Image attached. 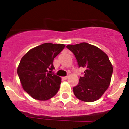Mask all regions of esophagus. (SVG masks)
<instances>
[{
  "mask_svg": "<svg viewBox=\"0 0 129 129\" xmlns=\"http://www.w3.org/2000/svg\"><path fill=\"white\" fill-rule=\"evenodd\" d=\"M68 78V76H65V77H62V79H67Z\"/></svg>",
  "mask_w": 129,
  "mask_h": 129,
  "instance_id": "1",
  "label": "esophagus"
}]
</instances>
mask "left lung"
Instances as JSON below:
<instances>
[{"instance_id": "8db88e82", "label": "left lung", "mask_w": 129, "mask_h": 129, "mask_svg": "<svg viewBox=\"0 0 129 129\" xmlns=\"http://www.w3.org/2000/svg\"><path fill=\"white\" fill-rule=\"evenodd\" d=\"M67 48L75 55L79 67L85 69L78 85L73 88L75 96L85 102L96 101L109 88L113 72L107 55L87 43L68 44Z\"/></svg>"}]
</instances>
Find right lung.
Listing matches in <instances>:
<instances>
[{"label":"right lung","mask_w":129,"mask_h":129,"mask_svg":"<svg viewBox=\"0 0 129 129\" xmlns=\"http://www.w3.org/2000/svg\"><path fill=\"white\" fill-rule=\"evenodd\" d=\"M65 47L47 43L31 49L22 57L17 74L23 89L35 100L45 101L59 91L61 78L54 74L53 59Z\"/></svg>","instance_id":"1"}]
</instances>
